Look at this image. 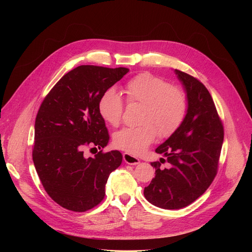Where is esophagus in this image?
Wrapping results in <instances>:
<instances>
[{"label":"esophagus","mask_w":252,"mask_h":252,"mask_svg":"<svg viewBox=\"0 0 252 252\" xmlns=\"http://www.w3.org/2000/svg\"><path fill=\"white\" fill-rule=\"evenodd\" d=\"M124 156V160L127 163V164H139L140 163V159L139 158H137L136 156H133L131 154L127 153V152H125L123 154Z\"/></svg>","instance_id":"34e87169"}]
</instances>
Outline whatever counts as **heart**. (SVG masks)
Listing matches in <instances>:
<instances>
[{
	"label": "heart",
	"instance_id": "1",
	"mask_svg": "<svg viewBox=\"0 0 252 252\" xmlns=\"http://www.w3.org/2000/svg\"><path fill=\"white\" fill-rule=\"evenodd\" d=\"M124 92L128 103L144 105L140 123L136 127L116 131L113 144L130 154H140L157 137H169L182 125L187 112V97L177 86L151 73H140L125 85ZM99 112L112 126L122 123L124 101L113 89L103 93L99 100Z\"/></svg>",
	"mask_w": 252,
	"mask_h": 252
}]
</instances>
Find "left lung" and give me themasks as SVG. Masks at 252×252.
<instances>
[{
    "instance_id": "1",
    "label": "left lung",
    "mask_w": 252,
    "mask_h": 252,
    "mask_svg": "<svg viewBox=\"0 0 252 252\" xmlns=\"http://www.w3.org/2000/svg\"><path fill=\"white\" fill-rule=\"evenodd\" d=\"M175 72L187 93V113L180 127L156 148L166 160L151 162L155 177L144 189L150 203L164 209L186 207L207 190L218 173L223 141V126L208 90L194 76ZM163 161L168 168L161 166Z\"/></svg>"
}]
</instances>
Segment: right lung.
I'll return each instance as SVG.
<instances>
[{
	"label": "right lung",
	"mask_w": 252,
	"mask_h": 252,
	"mask_svg": "<svg viewBox=\"0 0 252 252\" xmlns=\"http://www.w3.org/2000/svg\"><path fill=\"white\" fill-rule=\"evenodd\" d=\"M128 68L81 65L63 75L45 97L36 114L32 159L48 195L60 206L83 213L105 196L109 175L122 153L102 152L109 134L99 112V100ZM90 146L100 151L86 158Z\"/></svg>",
	"instance_id": "obj_1"
}]
</instances>
